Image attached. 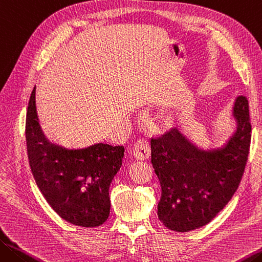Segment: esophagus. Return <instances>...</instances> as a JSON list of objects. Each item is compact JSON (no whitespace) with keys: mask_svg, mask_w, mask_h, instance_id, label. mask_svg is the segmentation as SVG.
I'll use <instances>...</instances> for the list:
<instances>
[{"mask_svg":"<svg viewBox=\"0 0 262 262\" xmlns=\"http://www.w3.org/2000/svg\"><path fill=\"white\" fill-rule=\"evenodd\" d=\"M134 156L138 160H146L151 156V147L147 139H138L134 147Z\"/></svg>","mask_w":262,"mask_h":262,"instance_id":"obj_1","label":"esophagus"}]
</instances>
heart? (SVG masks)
Returning <instances> with one entry per match:
<instances>
[{"instance_id":"1","label":"heart","mask_w":262,"mask_h":262,"mask_svg":"<svg viewBox=\"0 0 262 262\" xmlns=\"http://www.w3.org/2000/svg\"><path fill=\"white\" fill-rule=\"evenodd\" d=\"M177 114H178L177 108H175V106H170V108L165 110L164 113L161 114V118L166 122H169L175 117V116H177Z\"/></svg>"}]
</instances>
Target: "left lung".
<instances>
[{"mask_svg":"<svg viewBox=\"0 0 262 262\" xmlns=\"http://www.w3.org/2000/svg\"><path fill=\"white\" fill-rule=\"evenodd\" d=\"M232 116L237 127L222 147L201 148L177 127L151 139V162L161 186L158 217L167 229L188 232L202 228L238 189L252 131L245 96L235 98Z\"/></svg>","mask_w":262,"mask_h":262,"instance_id":"obj_1","label":"left lung"}]
</instances>
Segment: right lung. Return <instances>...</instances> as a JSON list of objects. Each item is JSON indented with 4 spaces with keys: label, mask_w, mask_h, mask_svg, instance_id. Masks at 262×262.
Listing matches in <instances>:
<instances>
[{
    "label": "right lung",
    "mask_w": 262,
    "mask_h": 262,
    "mask_svg": "<svg viewBox=\"0 0 262 262\" xmlns=\"http://www.w3.org/2000/svg\"><path fill=\"white\" fill-rule=\"evenodd\" d=\"M25 137L30 168L51 208L62 220L83 228L108 220L109 188L122 166L124 146L98 143L68 149L51 143L38 123L36 87L28 105Z\"/></svg>",
    "instance_id": "1"
}]
</instances>
